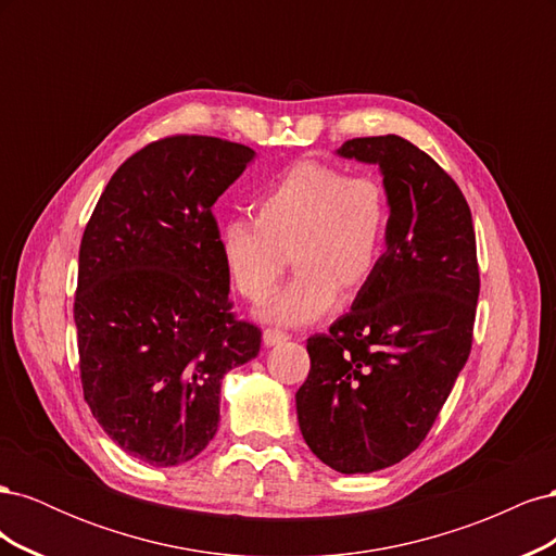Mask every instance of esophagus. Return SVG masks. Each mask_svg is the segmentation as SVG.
I'll return each instance as SVG.
<instances>
[{"label":"esophagus","instance_id":"obj_1","mask_svg":"<svg viewBox=\"0 0 556 556\" xmlns=\"http://www.w3.org/2000/svg\"><path fill=\"white\" fill-rule=\"evenodd\" d=\"M288 339H290V336L285 333V331H280V329H264V333H262V341H264L266 348L280 345V343H285Z\"/></svg>","mask_w":556,"mask_h":556}]
</instances>
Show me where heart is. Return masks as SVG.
I'll list each match as a JSON object with an SVG mask.
<instances>
[{
    "mask_svg": "<svg viewBox=\"0 0 556 556\" xmlns=\"http://www.w3.org/2000/svg\"><path fill=\"white\" fill-rule=\"evenodd\" d=\"M255 220H229L217 248L233 288L260 301L274 288L290 252L296 274L268 296L264 323L308 325L325 315L339 288L352 292L374 276L390 231L382 180L341 166L299 162L252 204Z\"/></svg>",
    "mask_w": 556,
    "mask_h": 556,
    "instance_id": "heart-1",
    "label": "heart"
}]
</instances>
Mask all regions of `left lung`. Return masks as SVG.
Masks as SVG:
<instances>
[{
    "label": "left lung",
    "mask_w": 556,
    "mask_h": 556,
    "mask_svg": "<svg viewBox=\"0 0 556 556\" xmlns=\"http://www.w3.org/2000/svg\"><path fill=\"white\" fill-rule=\"evenodd\" d=\"M336 155L378 166L390 231L350 311L308 339L296 417L315 457L355 476L425 441L468 359L480 276L470 208L427 153L387 134L345 141Z\"/></svg>",
    "instance_id": "8db88e82"
}]
</instances>
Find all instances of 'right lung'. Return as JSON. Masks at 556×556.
<instances>
[{
  "mask_svg": "<svg viewBox=\"0 0 556 556\" xmlns=\"http://www.w3.org/2000/svg\"><path fill=\"white\" fill-rule=\"evenodd\" d=\"M255 150L169 137L113 174L80 241L74 319L83 394L109 439L150 466L194 459L220 425V387L260 355L229 313L213 204Z\"/></svg>",
  "mask_w": 556,
  "mask_h": 556,
  "instance_id": "right-lung-1",
  "label": "right lung"
}]
</instances>
